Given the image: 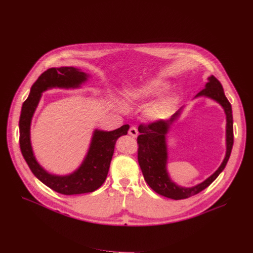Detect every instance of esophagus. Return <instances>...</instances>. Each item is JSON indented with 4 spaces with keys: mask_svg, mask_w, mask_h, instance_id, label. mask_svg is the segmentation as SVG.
Returning <instances> with one entry per match:
<instances>
[{
    "mask_svg": "<svg viewBox=\"0 0 253 253\" xmlns=\"http://www.w3.org/2000/svg\"><path fill=\"white\" fill-rule=\"evenodd\" d=\"M128 133H129V135H131L132 137H137V135H138V130H137L136 127L131 126V127L129 128V130H128Z\"/></svg>",
    "mask_w": 253,
    "mask_h": 253,
    "instance_id": "esophagus-1",
    "label": "esophagus"
}]
</instances>
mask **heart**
<instances>
[{"instance_id":"1","label":"heart","mask_w":253,"mask_h":253,"mask_svg":"<svg viewBox=\"0 0 253 253\" xmlns=\"http://www.w3.org/2000/svg\"><path fill=\"white\" fill-rule=\"evenodd\" d=\"M168 89V83L161 79L149 80L131 86L124 92V102L128 106H141L148 99L153 98ZM175 100L173 98H166L151 106L147 111V116L150 119H161L169 113L174 107Z\"/></svg>"}]
</instances>
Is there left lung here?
<instances>
[{"label": "left lung", "instance_id": "left-lung-1", "mask_svg": "<svg viewBox=\"0 0 253 253\" xmlns=\"http://www.w3.org/2000/svg\"><path fill=\"white\" fill-rule=\"evenodd\" d=\"M200 95L209 96L216 100L225 110L227 116V153L220 168L206 181L196 185V186L190 188L178 186L171 181L166 169L168 159L166 134L170 124H172V122L178 117L179 112L172 116L171 119L168 121L158 120L148 124L142 123L138 127L140 135L137 137V159L144 180L151 189L165 197L178 200L188 198L199 193L209 187L216 179V177L225 169L229 161L234 142L233 115L231 104L224 93L221 82L211 75L209 77V82L207 83L206 87L196 94V96Z\"/></svg>", "mask_w": 253, "mask_h": 253}]
</instances>
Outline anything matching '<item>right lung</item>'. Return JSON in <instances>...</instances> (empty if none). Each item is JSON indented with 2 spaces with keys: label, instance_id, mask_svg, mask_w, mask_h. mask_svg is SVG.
<instances>
[{
  "label": "right lung",
  "instance_id": "add662e5",
  "mask_svg": "<svg viewBox=\"0 0 253 253\" xmlns=\"http://www.w3.org/2000/svg\"><path fill=\"white\" fill-rule=\"evenodd\" d=\"M86 79L85 73L73 67L47 69L33 83L30 93L23 103L20 115L19 143L29 169L47 187L65 195L93 192L102 186L108 176L116 140L122 135H126L129 129V125H123L110 132L95 130L85 160L77 171L68 176L50 175L39 165L30 144V122L42 92L52 87H78Z\"/></svg>",
  "mask_w": 253,
  "mask_h": 253
}]
</instances>
